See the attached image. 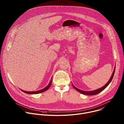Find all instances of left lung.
Wrapping results in <instances>:
<instances>
[{
  "label": "left lung",
  "instance_id": "8db88e82",
  "mask_svg": "<svg viewBox=\"0 0 124 124\" xmlns=\"http://www.w3.org/2000/svg\"><path fill=\"white\" fill-rule=\"evenodd\" d=\"M116 66V65H115ZM115 66V67H114V70L113 72L112 73V74L109 79V80H108V81L103 86H102V87L99 88V89H98L97 90H93V91H83V90H80L79 89H78V88H77L76 87H75L73 83H72V85L73 86V87L75 88V89L78 91V92H79V93H81V94H84V95H96V94H99V93L101 92L102 91H103L105 88H107V87L109 85V84L110 83V82L112 81V78H113V76H114V73H115V67L116 66Z\"/></svg>",
  "mask_w": 124,
  "mask_h": 124
}]
</instances>
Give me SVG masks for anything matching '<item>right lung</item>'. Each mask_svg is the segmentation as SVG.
<instances>
[{
  "label": "right lung",
  "instance_id": "right-lung-1",
  "mask_svg": "<svg viewBox=\"0 0 124 124\" xmlns=\"http://www.w3.org/2000/svg\"><path fill=\"white\" fill-rule=\"evenodd\" d=\"M51 82H52V78H51L49 84L47 85V86H46L45 88H43V89L40 90H38V91H24L22 89H21V90L23 92L26 93V94H36L43 93V92L46 91L47 89H48V88L50 87V86L51 84Z\"/></svg>",
  "mask_w": 124,
  "mask_h": 124
}]
</instances>
